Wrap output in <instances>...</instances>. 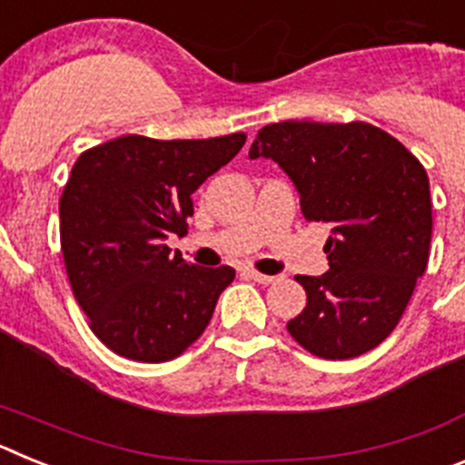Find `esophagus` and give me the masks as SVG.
I'll use <instances>...</instances> for the list:
<instances>
[{
    "instance_id": "obj_1",
    "label": "esophagus",
    "mask_w": 465,
    "mask_h": 465,
    "mask_svg": "<svg viewBox=\"0 0 465 465\" xmlns=\"http://www.w3.org/2000/svg\"><path fill=\"white\" fill-rule=\"evenodd\" d=\"M244 274H246V277H252L253 282L265 283V286H268V283H272V282H274V277H270V274H262V272H258V270H252V268H246V270H244Z\"/></svg>"
}]
</instances>
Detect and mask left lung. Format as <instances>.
Masks as SVG:
<instances>
[{
	"mask_svg": "<svg viewBox=\"0 0 465 465\" xmlns=\"http://www.w3.org/2000/svg\"><path fill=\"white\" fill-rule=\"evenodd\" d=\"M249 158H272L300 193L307 221L331 225L322 277L298 274L305 310L286 323L300 347L344 361L384 342L429 265L424 165L363 121H282L258 130Z\"/></svg>",
	"mask_w": 465,
	"mask_h": 465,
	"instance_id": "1",
	"label": "left lung"
}]
</instances>
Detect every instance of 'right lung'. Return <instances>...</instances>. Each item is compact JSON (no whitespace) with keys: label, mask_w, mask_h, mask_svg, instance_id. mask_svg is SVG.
<instances>
[{"label":"right lung","mask_w":465,"mask_h":465,"mask_svg":"<svg viewBox=\"0 0 465 465\" xmlns=\"http://www.w3.org/2000/svg\"><path fill=\"white\" fill-rule=\"evenodd\" d=\"M246 134H125L84 151L60 197V246L74 298L114 354L163 363L207 328L235 270L200 268L165 240L186 235L191 195L240 153Z\"/></svg>","instance_id":"add662e5"}]
</instances>
